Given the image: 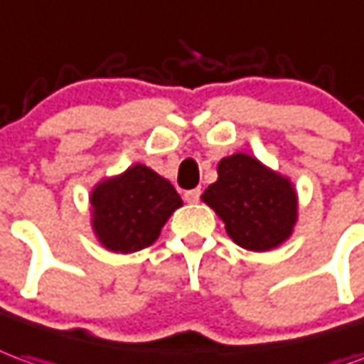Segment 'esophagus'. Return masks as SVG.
<instances>
[{"label": "esophagus", "mask_w": 364, "mask_h": 364, "mask_svg": "<svg viewBox=\"0 0 364 364\" xmlns=\"http://www.w3.org/2000/svg\"><path fill=\"white\" fill-rule=\"evenodd\" d=\"M200 199V189H191L185 193V200L187 203H197Z\"/></svg>", "instance_id": "obj_1"}]
</instances>
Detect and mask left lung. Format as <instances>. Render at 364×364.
<instances>
[{"instance_id": "left-lung-1", "label": "left lung", "mask_w": 364, "mask_h": 364, "mask_svg": "<svg viewBox=\"0 0 364 364\" xmlns=\"http://www.w3.org/2000/svg\"><path fill=\"white\" fill-rule=\"evenodd\" d=\"M217 173L200 199L217 213L238 246L268 252L288 240L297 223V193L286 175L248 154L223 157Z\"/></svg>"}]
</instances>
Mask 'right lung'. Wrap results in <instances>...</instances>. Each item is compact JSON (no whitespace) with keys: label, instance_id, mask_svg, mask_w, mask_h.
Instances as JSON below:
<instances>
[{"label":"right lung","instance_id":"1","mask_svg":"<svg viewBox=\"0 0 364 364\" xmlns=\"http://www.w3.org/2000/svg\"><path fill=\"white\" fill-rule=\"evenodd\" d=\"M181 205L171 183L147 165L136 164L94 185L92 230L110 252H138L156 242L167 218Z\"/></svg>","mask_w":364,"mask_h":364}]
</instances>
